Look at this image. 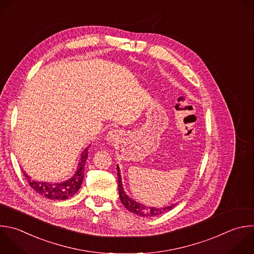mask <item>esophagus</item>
Here are the masks:
<instances>
[{
	"instance_id": "34e87169",
	"label": "esophagus",
	"mask_w": 254,
	"mask_h": 254,
	"mask_svg": "<svg viewBox=\"0 0 254 254\" xmlns=\"http://www.w3.org/2000/svg\"><path fill=\"white\" fill-rule=\"evenodd\" d=\"M118 135H119V132H118V130H116V129H113V130L109 131V133L107 134V140H108V141H110V142H112V141H115V140L117 139Z\"/></svg>"
}]
</instances>
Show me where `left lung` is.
<instances>
[{"label":"left lung","instance_id":"1","mask_svg":"<svg viewBox=\"0 0 254 254\" xmlns=\"http://www.w3.org/2000/svg\"><path fill=\"white\" fill-rule=\"evenodd\" d=\"M117 170H118V183H119V193H120V198L122 203L124 204V206L129 210L130 212L138 215V216H142V217H150V216H157L160 215L168 210H171L172 208L175 207V204L168 205L165 207H152V206H146L142 203H139L137 201H135L134 199L130 198L126 191L124 190V187H123V182H122V176H121V171H120V166L117 165Z\"/></svg>","mask_w":254,"mask_h":254}]
</instances>
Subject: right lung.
Masks as SVG:
<instances>
[{
	"instance_id": "obj_1",
	"label": "right lung",
	"mask_w": 254,
	"mask_h": 254,
	"mask_svg": "<svg viewBox=\"0 0 254 254\" xmlns=\"http://www.w3.org/2000/svg\"><path fill=\"white\" fill-rule=\"evenodd\" d=\"M89 147H86L80 154L79 162L77 164V168L73 176L65 182L63 183H48V182H37L32 180L30 176H28L24 172V176L31 186V188L41 194L42 196L49 199H57V200H64L68 197L74 195L76 191L79 190L82 180H83V168L86 165L89 153Z\"/></svg>"
}]
</instances>
